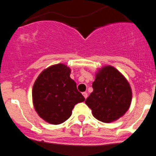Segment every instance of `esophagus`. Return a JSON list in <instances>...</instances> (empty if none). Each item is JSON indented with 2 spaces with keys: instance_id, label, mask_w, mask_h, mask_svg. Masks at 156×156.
<instances>
[{
  "instance_id": "esophagus-1",
  "label": "esophagus",
  "mask_w": 156,
  "mask_h": 156,
  "mask_svg": "<svg viewBox=\"0 0 156 156\" xmlns=\"http://www.w3.org/2000/svg\"><path fill=\"white\" fill-rule=\"evenodd\" d=\"M83 95L85 98H87V96H88V94H87V92H83Z\"/></svg>"
}]
</instances>
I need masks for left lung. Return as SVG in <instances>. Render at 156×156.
Masks as SVG:
<instances>
[{
    "mask_svg": "<svg viewBox=\"0 0 156 156\" xmlns=\"http://www.w3.org/2000/svg\"><path fill=\"white\" fill-rule=\"evenodd\" d=\"M93 91L86 99L93 116L102 122H112L129 108L132 91L129 83L115 68L106 66L97 73Z\"/></svg>",
    "mask_w": 156,
    "mask_h": 156,
    "instance_id": "obj_1",
    "label": "left lung"
}]
</instances>
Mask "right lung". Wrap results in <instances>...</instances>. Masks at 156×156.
I'll use <instances>...</instances> for the list:
<instances>
[{
	"label": "right lung",
	"mask_w": 156,
	"mask_h": 156,
	"mask_svg": "<svg viewBox=\"0 0 156 156\" xmlns=\"http://www.w3.org/2000/svg\"><path fill=\"white\" fill-rule=\"evenodd\" d=\"M71 70L63 64L47 68L33 86V103L36 112L46 122L62 124L72 115L74 106L85 100L70 78Z\"/></svg>",
	"instance_id": "1"
}]
</instances>
